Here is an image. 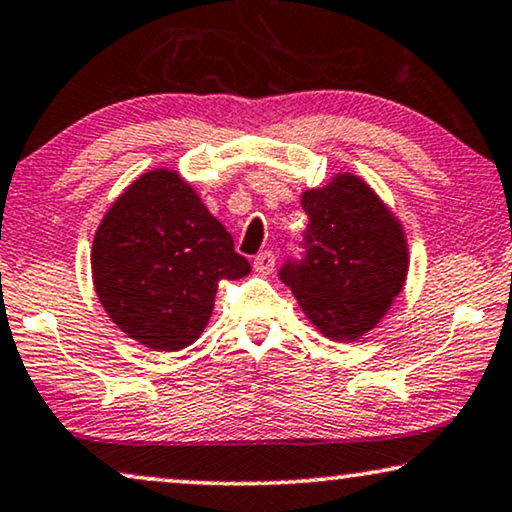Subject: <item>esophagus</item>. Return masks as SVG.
<instances>
[{
  "label": "esophagus",
  "mask_w": 512,
  "mask_h": 512,
  "mask_svg": "<svg viewBox=\"0 0 512 512\" xmlns=\"http://www.w3.org/2000/svg\"><path fill=\"white\" fill-rule=\"evenodd\" d=\"M253 266L257 273H271L273 266H276V255H273L271 250H264V253H259L253 259Z\"/></svg>",
  "instance_id": "obj_1"
}]
</instances>
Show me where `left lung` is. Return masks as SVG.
<instances>
[{
	"label": "left lung",
	"instance_id": "1",
	"mask_svg": "<svg viewBox=\"0 0 512 512\" xmlns=\"http://www.w3.org/2000/svg\"><path fill=\"white\" fill-rule=\"evenodd\" d=\"M301 255L280 266L308 320L327 338L355 341L378 325L406 280L408 248L397 218L362 178L338 174L301 197Z\"/></svg>",
	"mask_w": 512,
	"mask_h": 512
}]
</instances>
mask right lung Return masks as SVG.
<instances>
[{"instance_id":"1","label":"right lung","mask_w":512,"mask_h":512,"mask_svg":"<svg viewBox=\"0 0 512 512\" xmlns=\"http://www.w3.org/2000/svg\"><path fill=\"white\" fill-rule=\"evenodd\" d=\"M248 259L176 171L143 174L104 215L92 278L111 320L153 350H181L213 313L220 278H243Z\"/></svg>"}]
</instances>
